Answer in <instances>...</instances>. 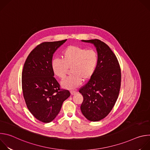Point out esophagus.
Returning a JSON list of instances; mask_svg holds the SVG:
<instances>
[{
    "mask_svg": "<svg viewBox=\"0 0 150 150\" xmlns=\"http://www.w3.org/2000/svg\"><path fill=\"white\" fill-rule=\"evenodd\" d=\"M77 93V92L76 91H71V95H75V94H76Z\"/></svg>",
    "mask_w": 150,
    "mask_h": 150,
    "instance_id": "1",
    "label": "esophagus"
}]
</instances>
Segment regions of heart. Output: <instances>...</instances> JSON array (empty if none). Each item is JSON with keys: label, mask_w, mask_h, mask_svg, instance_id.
Wrapping results in <instances>:
<instances>
[{"label": "heart", "mask_w": 150, "mask_h": 150, "mask_svg": "<svg viewBox=\"0 0 150 150\" xmlns=\"http://www.w3.org/2000/svg\"><path fill=\"white\" fill-rule=\"evenodd\" d=\"M61 59L52 61V68L56 76L62 80L67 77L69 69L72 75L62 82L63 86L74 89L82 80H89L94 74L98 63V55L94 49H87L78 46H69L64 50Z\"/></svg>", "instance_id": "b5f03b06"}]
</instances>
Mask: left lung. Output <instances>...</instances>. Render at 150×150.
<instances>
[{
	"label": "left lung",
	"mask_w": 150,
	"mask_h": 150,
	"mask_svg": "<svg viewBox=\"0 0 150 150\" xmlns=\"http://www.w3.org/2000/svg\"><path fill=\"white\" fill-rule=\"evenodd\" d=\"M82 41L96 47L98 63L93 76L79 90L83 98L80 108L88 120L97 122L108 116L116 102L120 88L121 71L116 56L104 42L98 39Z\"/></svg>",
	"instance_id": "8db88e82"
}]
</instances>
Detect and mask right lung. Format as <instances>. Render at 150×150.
<instances>
[{
    "instance_id": "obj_1",
    "label": "right lung",
    "mask_w": 150,
    "mask_h": 150,
    "mask_svg": "<svg viewBox=\"0 0 150 150\" xmlns=\"http://www.w3.org/2000/svg\"><path fill=\"white\" fill-rule=\"evenodd\" d=\"M67 39L44 42L27 57L22 72V89L27 108L38 120L49 123L59 114L71 95L62 90L52 68L53 54Z\"/></svg>"
}]
</instances>
